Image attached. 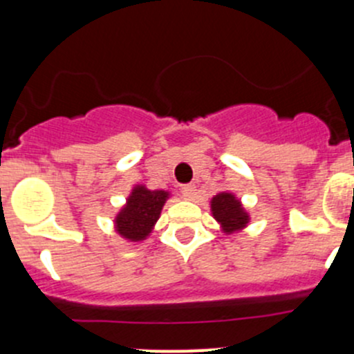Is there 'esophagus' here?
Masks as SVG:
<instances>
[{
  "mask_svg": "<svg viewBox=\"0 0 354 354\" xmlns=\"http://www.w3.org/2000/svg\"><path fill=\"white\" fill-rule=\"evenodd\" d=\"M180 192L184 199H192L196 196V187L194 185H184V187L180 189Z\"/></svg>",
  "mask_w": 354,
  "mask_h": 354,
  "instance_id": "esophagus-1",
  "label": "esophagus"
}]
</instances>
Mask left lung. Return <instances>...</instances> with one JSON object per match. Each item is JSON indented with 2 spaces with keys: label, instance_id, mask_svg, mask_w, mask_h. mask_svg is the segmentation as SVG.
Masks as SVG:
<instances>
[{
  "label": "left lung",
  "instance_id": "8db88e82",
  "mask_svg": "<svg viewBox=\"0 0 354 354\" xmlns=\"http://www.w3.org/2000/svg\"><path fill=\"white\" fill-rule=\"evenodd\" d=\"M211 211L225 233L242 230L249 223V214L242 207L239 199L230 192H220L211 199Z\"/></svg>",
  "mask_w": 354,
  "mask_h": 354
}]
</instances>
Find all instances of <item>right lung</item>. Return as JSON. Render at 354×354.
Returning <instances> with one entry per match:
<instances>
[{
    "label": "right lung",
    "mask_w": 354,
    "mask_h": 354,
    "mask_svg": "<svg viewBox=\"0 0 354 354\" xmlns=\"http://www.w3.org/2000/svg\"><path fill=\"white\" fill-rule=\"evenodd\" d=\"M167 199L169 192L150 191L145 185H136L127 198L126 206L115 216V230L131 242L145 240L160 218Z\"/></svg>",
    "instance_id": "obj_1"
}]
</instances>
